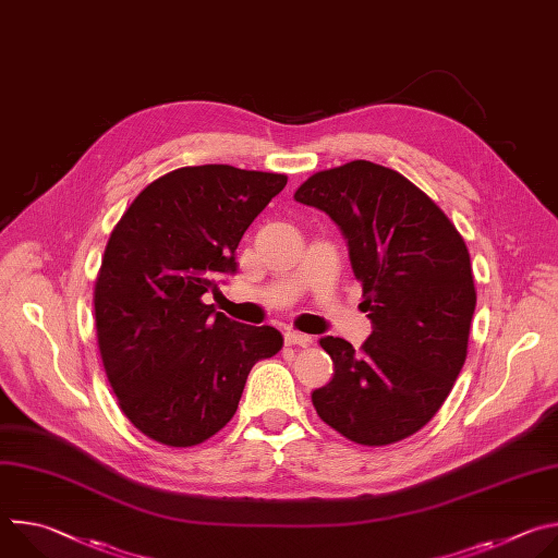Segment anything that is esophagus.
I'll return each mask as SVG.
<instances>
[{
  "instance_id": "1",
  "label": "esophagus",
  "mask_w": 558,
  "mask_h": 558,
  "mask_svg": "<svg viewBox=\"0 0 558 558\" xmlns=\"http://www.w3.org/2000/svg\"><path fill=\"white\" fill-rule=\"evenodd\" d=\"M284 342L289 347H311L313 344V338L306 336V333H300V331H287L284 333Z\"/></svg>"
}]
</instances>
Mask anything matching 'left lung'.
<instances>
[{
    "label": "left lung",
    "instance_id": "obj_1",
    "mask_svg": "<svg viewBox=\"0 0 558 558\" xmlns=\"http://www.w3.org/2000/svg\"><path fill=\"white\" fill-rule=\"evenodd\" d=\"M295 201L340 227L373 327L360 353L320 340L336 373L313 407L355 444L407 439L435 417L465 362L476 293L463 238L420 187L371 161L313 174Z\"/></svg>",
    "mask_w": 558,
    "mask_h": 558
}]
</instances>
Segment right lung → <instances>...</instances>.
Segmentation results:
<instances>
[{
    "label": "right lung",
    "instance_id": "right-lung-1",
    "mask_svg": "<svg viewBox=\"0 0 558 558\" xmlns=\"http://www.w3.org/2000/svg\"><path fill=\"white\" fill-rule=\"evenodd\" d=\"M284 185V174L181 168L114 227L95 287L97 338L121 411L149 439L187 448L216 435L254 364L282 349L278 329L235 323L203 295L238 271V243Z\"/></svg>",
    "mask_w": 558,
    "mask_h": 558
}]
</instances>
